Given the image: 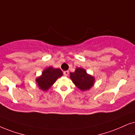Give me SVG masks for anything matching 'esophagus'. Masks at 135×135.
Instances as JSON below:
<instances>
[{
	"instance_id": "esophagus-1",
	"label": "esophagus",
	"mask_w": 135,
	"mask_h": 135,
	"mask_svg": "<svg viewBox=\"0 0 135 135\" xmlns=\"http://www.w3.org/2000/svg\"><path fill=\"white\" fill-rule=\"evenodd\" d=\"M69 71H65L64 72V76H67L68 75H69Z\"/></svg>"
}]
</instances>
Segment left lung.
I'll return each instance as SVG.
<instances>
[{"instance_id":"left-lung-1","label":"left lung","mask_w":135,"mask_h":135,"mask_svg":"<svg viewBox=\"0 0 135 135\" xmlns=\"http://www.w3.org/2000/svg\"><path fill=\"white\" fill-rule=\"evenodd\" d=\"M70 78L75 85L81 91L90 90L94 85L95 78L86 73L82 68H76L75 71L70 73Z\"/></svg>"}]
</instances>
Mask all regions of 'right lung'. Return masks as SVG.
I'll return each mask as SVG.
<instances>
[{"mask_svg":"<svg viewBox=\"0 0 135 135\" xmlns=\"http://www.w3.org/2000/svg\"><path fill=\"white\" fill-rule=\"evenodd\" d=\"M62 75L63 72L60 69L49 66L42 71V75L35 79V81L39 88L45 91L54 85L58 78Z\"/></svg>","mask_w":135,"mask_h":135,"instance_id":"1","label":"right lung"}]
</instances>
